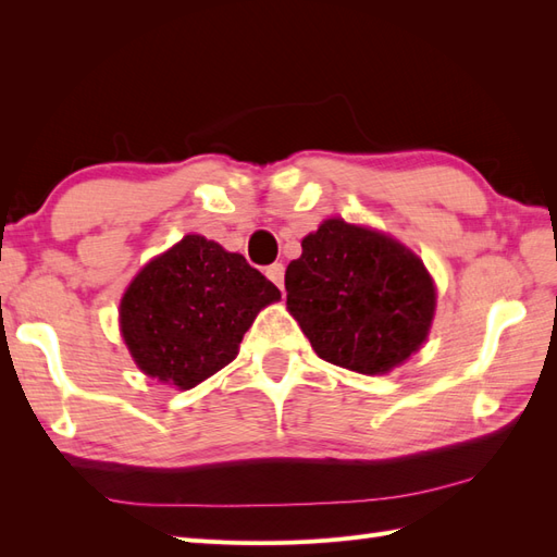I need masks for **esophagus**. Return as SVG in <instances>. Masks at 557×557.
Wrapping results in <instances>:
<instances>
[{
  "mask_svg": "<svg viewBox=\"0 0 557 557\" xmlns=\"http://www.w3.org/2000/svg\"><path fill=\"white\" fill-rule=\"evenodd\" d=\"M267 278L274 283L276 288H281L283 290V278H286V269H283V264L281 262H276V264H271V267H267Z\"/></svg>",
  "mask_w": 557,
  "mask_h": 557,
  "instance_id": "obj_1",
  "label": "esophagus"
}]
</instances>
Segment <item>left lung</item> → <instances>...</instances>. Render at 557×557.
Returning <instances> with one entry per match:
<instances>
[{"mask_svg":"<svg viewBox=\"0 0 557 557\" xmlns=\"http://www.w3.org/2000/svg\"><path fill=\"white\" fill-rule=\"evenodd\" d=\"M288 310L314 352L360 374H386L424 343L436 290L410 250L329 219L286 269Z\"/></svg>","mask_w":557,"mask_h":557,"instance_id":"obj_1","label":"left lung"}]
</instances>
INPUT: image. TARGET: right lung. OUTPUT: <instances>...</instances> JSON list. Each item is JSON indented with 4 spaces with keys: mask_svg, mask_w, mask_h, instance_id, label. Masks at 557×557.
Instances as JSON below:
<instances>
[{
    "mask_svg": "<svg viewBox=\"0 0 557 557\" xmlns=\"http://www.w3.org/2000/svg\"><path fill=\"white\" fill-rule=\"evenodd\" d=\"M278 288L243 255L185 236L152 259L121 300V331L147 376L188 391L224 369Z\"/></svg>",
    "mask_w": 557,
    "mask_h": 557,
    "instance_id": "right-lung-1",
    "label": "right lung"
}]
</instances>
